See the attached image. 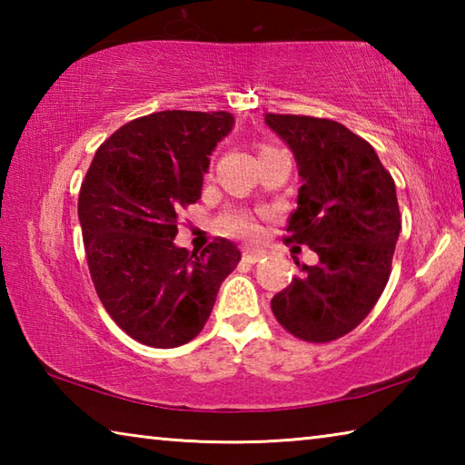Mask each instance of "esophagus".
<instances>
[{"label":"esophagus","mask_w":465,"mask_h":465,"mask_svg":"<svg viewBox=\"0 0 465 465\" xmlns=\"http://www.w3.org/2000/svg\"><path fill=\"white\" fill-rule=\"evenodd\" d=\"M242 256H243V261H248V262H258V261H262V258L266 256V252L262 248L248 246V248H243Z\"/></svg>","instance_id":"esophagus-1"}]
</instances>
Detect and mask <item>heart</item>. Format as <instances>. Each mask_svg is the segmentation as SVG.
<instances>
[{
    "label": "heart",
    "instance_id": "obj_1",
    "mask_svg": "<svg viewBox=\"0 0 465 465\" xmlns=\"http://www.w3.org/2000/svg\"><path fill=\"white\" fill-rule=\"evenodd\" d=\"M222 227L232 235L238 238H252L258 233V222L250 213H242V211H233L222 219Z\"/></svg>",
    "mask_w": 465,
    "mask_h": 465
}]
</instances>
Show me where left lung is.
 Instances as JSON below:
<instances>
[{
	"instance_id": "8db88e82",
	"label": "left lung",
	"mask_w": 465,
	"mask_h": 465,
	"mask_svg": "<svg viewBox=\"0 0 465 465\" xmlns=\"http://www.w3.org/2000/svg\"><path fill=\"white\" fill-rule=\"evenodd\" d=\"M295 155L302 188L287 242L308 243L313 266H299L271 299L279 324L308 342H330L357 328L388 285L402 227L396 184L375 149L328 119L264 114Z\"/></svg>"
}]
</instances>
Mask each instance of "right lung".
<instances>
[{
	"label": "right lung",
	"instance_id": "1",
	"mask_svg": "<svg viewBox=\"0 0 465 465\" xmlns=\"http://www.w3.org/2000/svg\"><path fill=\"white\" fill-rule=\"evenodd\" d=\"M219 113L162 110L131 121L94 155L77 201L85 256L102 305L137 342L174 349L201 332L233 242L178 248V213L201 199L209 155L233 129Z\"/></svg>",
	"mask_w": 465,
	"mask_h": 465
}]
</instances>
